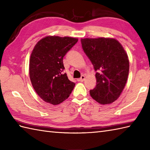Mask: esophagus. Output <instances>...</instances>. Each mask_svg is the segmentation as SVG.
<instances>
[{"label": "esophagus", "mask_w": 150, "mask_h": 150, "mask_svg": "<svg viewBox=\"0 0 150 150\" xmlns=\"http://www.w3.org/2000/svg\"><path fill=\"white\" fill-rule=\"evenodd\" d=\"M84 79H85V76H84V75H82L81 76V77L80 79H78V81H80V82H83V81H84Z\"/></svg>", "instance_id": "obj_1"}]
</instances>
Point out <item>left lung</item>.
Listing matches in <instances>:
<instances>
[{
	"instance_id": "left-lung-1",
	"label": "left lung",
	"mask_w": 150,
	"mask_h": 150,
	"mask_svg": "<svg viewBox=\"0 0 150 150\" xmlns=\"http://www.w3.org/2000/svg\"><path fill=\"white\" fill-rule=\"evenodd\" d=\"M82 47L95 70L97 84L91 97L102 104L116 100L125 86L129 60L122 45L114 39H81Z\"/></svg>"
}]
</instances>
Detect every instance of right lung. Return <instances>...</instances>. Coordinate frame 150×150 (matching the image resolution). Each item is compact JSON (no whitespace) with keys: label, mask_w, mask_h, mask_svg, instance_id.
I'll return each instance as SVG.
<instances>
[{"label":"right lung","mask_w":150,"mask_h":150,"mask_svg":"<svg viewBox=\"0 0 150 150\" xmlns=\"http://www.w3.org/2000/svg\"><path fill=\"white\" fill-rule=\"evenodd\" d=\"M77 41L72 37L50 36L35 46L30 60V77L35 91L46 103H62L74 88L75 84L63 71V58Z\"/></svg>","instance_id":"1"}]
</instances>
